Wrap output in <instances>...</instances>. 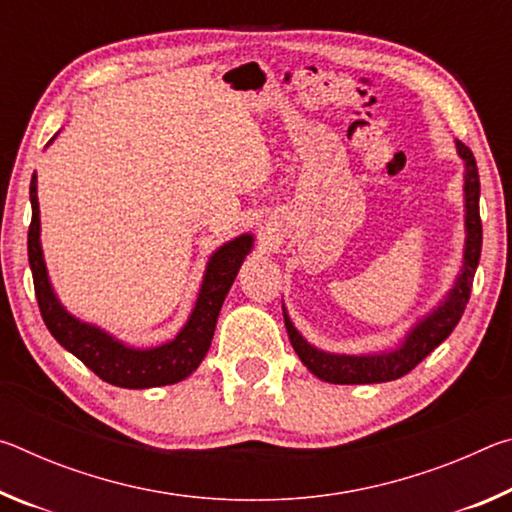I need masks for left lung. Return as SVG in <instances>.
I'll use <instances>...</instances> for the list:
<instances>
[{"instance_id":"8db88e82","label":"left lung","mask_w":512,"mask_h":512,"mask_svg":"<svg viewBox=\"0 0 512 512\" xmlns=\"http://www.w3.org/2000/svg\"><path fill=\"white\" fill-rule=\"evenodd\" d=\"M458 155L465 160V262L463 271L458 275L454 289L449 291L443 305H440L433 314L413 327V332L406 336L400 350L388 354H368V357H348V354H329L323 350H316L309 345L291 325L289 316L284 314V325H287L289 339L293 350L300 357V361L314 372L318 379H325L329 384H379V381H393L404 377L411 372L418 363L431 354L433 350L443 343L452 329L461 320L465 305L470 302V291L474 282L476 266H479L481 257V241H483V228H481V214H479V169H476V160L472 151L467 149L463 142H456Z\"/></svg>"}]
</instances>
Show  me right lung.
<instances>
[{
	"label": "right lung",
	"instance_id": "right-lung-1",
	"mask_svg": "<svg viewBox=\"0 0 512 512\" xmlns=\"http://www.w3.org/2000/svg\"><path fill=\"white\" fill-rule=\"evenodd\" d=\"M31 225H29V264L33 273V287L42 320L51 336L79 357L94 375L119 388H153L167 386L185 379L198 368V363L210 350L216 318L225 296L235 282L239 266L253 248V237L241 235L235 241L221 246L207 264L201 293L196 307L176 339L153 350L126 348L99 327L81 323L69 316L51 291L45 259L40 248V210L36 194V173L31 178Z\"/></svg>",
	"mask_w": 512,
	"mask_h": 512
}]
</instances>
